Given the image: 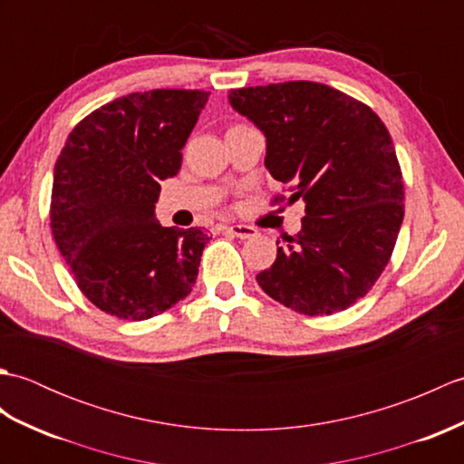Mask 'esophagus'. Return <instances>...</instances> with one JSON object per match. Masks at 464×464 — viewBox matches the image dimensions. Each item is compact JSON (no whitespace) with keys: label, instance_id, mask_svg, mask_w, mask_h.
Here are the masks:
<instances>
[{"label":"esophagus","instance_id":"34e87169","mask_svg":"<svg viewBox=\"0 0 464 464\" xmlns=\"http://www.w3.org/2000/svg\"><path fill=\"white\" fill-rule=\"evenodd\" d=\"M227 233H231L239 239L257 237V229H255V227H251V225H229V227H227Z\"/></svg>","mask_w":464,"mask_h":464}]
</instances>
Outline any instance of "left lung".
Returning <instances> with one entry per match:
<instances>
[{"mask_svg":"<svg viewBox=\"0 0 464 464\" xmlns=\"http://www.w3.org/2000/svg\"><path fill=\"white\" fill-rule=\"evenodd\" d=\"M229 102L267 137L265 167L307 213L257 275L261 289L309 317L344 311L387 267L405 215L389 130L369 105L317 82L243 87Z\"/></svg>","mask_w":464,"mask_h":464,"instance_id":"obj_1","label":"left lung"}]
</instances>
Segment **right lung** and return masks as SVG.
Segmentation results:
<instances>
[{
    "mask_svg": "<svg viewBox=\"0 0 464 464\" xmlns=\"http://www.w3.org/2000/svg\"><path fill=\"white\" fill-rule=\"evenodd\" d=\"M209 93L153 90L102 105L73 127L57 157L49 219L77 287L117 319L145 321L191 293L211 235L155 219L160 181Z\"/></svg>",
    "mask_w": 464,
    "mask_h": 464,
    "instance_id": "obj_1",
    "label": "right lung"
}]
</instances>
